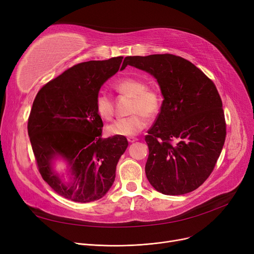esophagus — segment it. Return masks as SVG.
I'll list each match as a JSON object with an SVG mask.
<instances>
[{
	"label": "esophagus",
	"mask_w": 254,
	"mask_h": 254,
	"mask_svg": "<svg viewBox=\"0 0 254 254\" xmlns=\"http://www.w3.org/2000/svg\"><path fill=\"white\" fill-rule=\"evenodd\" d=\"M138 139L137 138H135V137H129V138H127V141L129 142V143H132V142H136Z\"/></svg>",
	"instance_id": "34e87169"
}]
</instances>
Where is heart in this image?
Here are the masks:
<instances>
[{
    "mask_svg": "<svg viewBox=\"0 0 254 254\" xmlns=\"http://www.w3.org/2000/svg\"><path fill=\"white\" fill-rule=\"evenodd\" d=\"M115 88L125 96L131 98L129 117L119 118L107 127V131L112 136H135L147 126L148 117H154L162 105V98L157 89L147 86L144 79L127 76L119 79L115 83ZM98 115L105 119L111 120L114 116L113 99L105 91H100L95 101Z\"/></svg>",
    "mask_w": 254,
    "mask_h": 254,
    "instance_id": "1",
    "label": "heart"
}]
</instances>
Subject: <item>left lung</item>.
<instances>
[{
	"label": "left lung",
	"instance_id": "obj_1",
	"mask_svg": "<svg viewBox=\"0 0 254 254\" xmlns=\"http://www.w3.org/2000/svg\"><path fill=\"white\" fill-rule=\"evenodd\" d=\"M127 64L153 75L164 96L145 136L149 148L146 177L164 194L196 190L214 170L226 135L214 82L190 61L170 53L127 57L122 69Z\"/></svg>",
	"mask_w": 254,
	"mask_h": 254
}]
</instances>
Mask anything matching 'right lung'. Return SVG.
I'll list each match as a JSON object with an SVG mask.
<instances>
[{
    "mask_svg": "<svg viewBox=\"0 0 254 254\" xmlns=\"http://www.w3.org/2000/svg\"><path fill=\"white\" fill-rule=\"evenodd\" d=\"M123 59L77 64L47 82L34 100L28 132L37 168L53 190L73 202L89 203L106 194L128 145L125 136L102 138L103 122L95 106L102 84L119 70ZM59 155L71 167L70 186L51 171V161Z\"/></svg>",
    "mask_w": 254,
    "mask_h": 254,
    "instance_id": "right-lung-1",
    "label": "right lung"
}]
</instances>
